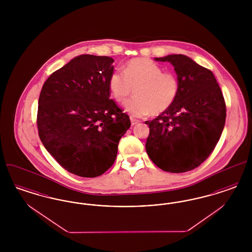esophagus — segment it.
Instances as JSON below:
<instances>
[{"label":"esophagus","mask_w":252,"mask_h":252,"mask_svg":"<svg viewBox=\"0 0 252 252\" xmlns=\"http://www.w3.org/2000/svg\"><path fill=\"white\" fill-rule=\"evenodd\" d=\"M130 121H131V126H135V125H137L138 123H140V121L137 120V119H134V118H130Z\"/></svg>","instance_id":"34e87169"}]
</instances>
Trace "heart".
Segmentation results:
<instances>
[{"label": "heart", "mask_w": 252, "mask_h": 252, "mask_svg": "<svg viewBox=\"0 0 252 252\" xmlns=\"http://www.w3.org/2000/svg\"><path fill=\"white\" fill-rule=\"evenodd\" d=\"M108 88L116 102L124 104L135 92V97L126 104V110L134 117L159 115L171 108L180 94V81L173 72H163L149 59L129 60L124 72L114 70L108 77Z\"/></svg>", "instance_id": "heart-1"}]
</instances>
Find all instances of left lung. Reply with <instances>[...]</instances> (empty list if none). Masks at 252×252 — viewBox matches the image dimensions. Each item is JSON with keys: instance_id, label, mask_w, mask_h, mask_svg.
Instances as JSON below:
<instances>
[{"instance_id": "8db88e82", "label": "left lung", "mask_w": 252, "mask_h": 252, "mask_svg": "<svg viewBox=\"0 0 252 252\" xmlns=\"http://www.w3.org/2000/svg\"><path fill=\"white\" fill-rule=\"evenodd\" d=\"M170 62L178 74L175 104L152 121L145 149L163 171L183 173L198 167L212 154L223 131L226 103L212 71L184 55L156 58Z\"/></svg>"}]
</instances>
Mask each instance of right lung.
I'll use <instances>...</instances> for the list:
<instances>
[{
    "mask_svg": "<svg viewBox=\"0 0 252 252\" xmlns=\"http://www.w3.org/2000/svg\"><path fill=\"white\" fill-rule=\"evenodd\" d=\"M113 59L81 55L42 86L36 116L40 141L68 172L95 178L112 166L130 120L109 99Z\"/></svg>",
    "mask_w": 252,
    "mask_h": 252,
    "instance_id": "add662e5",
    "label": "right lung"
}]
</instances>
